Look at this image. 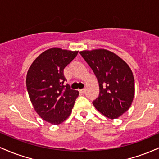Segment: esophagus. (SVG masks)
Returning <instances> with one entry per match:
<instances>
[{"label": "esophagus", "mask_w": 159, "mask_h": 159, "mask_svg": "<svg viewBox=\"0 0 159 159\" xmlns=\"http://www.w3.org/2000/svg\"><path fill=\"white\" fill-rule=\"evenodd\" d=\"M79 92H80V93H82V94L85 93V89H80V90H79Z\"/></svg>", "instance_id": "obj_1"}]
</instances>
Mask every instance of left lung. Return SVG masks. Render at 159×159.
<instances>
[{
    "label": "left lung",
    "mask_w": 159,
    "mask_h": 159,
    "mask_svg": "<svg viewBox=\"0 0 159 159\" xmlns=\"http://www.w3.org/2000/svg\"><path fill=\"white\" fill-rule=\"evenodd\" d=\"M98 80L100 93L94 107L104 116L120 117L131 107L134 97V79L128 65L105 49L80 52Z\"/></svg>",
    "instance_id": "8db88e82"
}]
</instances>
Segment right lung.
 I'll list each match as a JSON object with an SVG mask.
<instances>
[{
    "label": "right lung",
    "mask_w": 159,
    "mask_h": 159,
    "mask_svg": "<svg viewBox=\"0 0 159 159\" xmlns=\"http://www.w3.org/2000/svg\"><path fill=\"white\" fill-rule=\"evenodd\" d=\"M78 51L53 47L42 52L30 66L26 86L36 113L52 125L61 124L69 117L79 92L64 85V68Z\"/></svg>",
    "instance_id": "1"
}]
</instances>
